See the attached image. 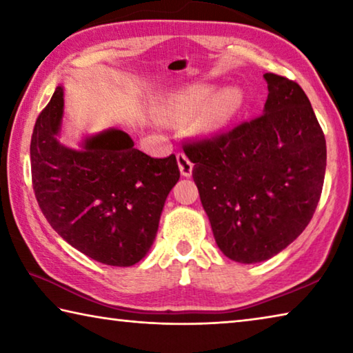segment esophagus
I'll return each instance as SVG.
<instances>
[{"label":"esophagus","instance_id":"esophagus-1","mask_svg":"<svg viewBox=\"0 0 353 353\" xmlns=\"http://www.w3.org/2000/svg\"><path fill=\"white\" fill-rule=\"evenodd\" d=\"M176 159H177L179 170H181V174H182L183 177H190L191 174H193V163L190 162V159L187 157V154L177 152Z\"/></svg>","mask_w":353,"mask_h":353}]
</instances>
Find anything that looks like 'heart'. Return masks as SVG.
I'll return each mask as SVG.
<instances>
[{
  "mask_svg": "<svg viewBox=\"0 0 353 353\" xmlns=\"http://www.w3.org/2000/svg\"><path fill=\"white\" fill-rule=\"evenodd\" d=\"M213 85H196L187 88L172 98L166 115L171 119L191 118L199 113L194 119V130L199 135L210 137L221 132L229 126L238 112L244 105V92L240 87L229 85L218 90Z\"/></svg>",
  "mask_w": 353,
  "mask_h": 353,
  "instance_id": "b5f03b06",
  "label": "heart"
}]
</instances>
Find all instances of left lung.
Instances as JSON below:
<instances>
[{
    "label": "left lung",
    "mask_w": 353,
    "mask_h": 353,
    "mask_svg": "<svg viewBox=\"0 0 353 353\" xmlns=\"http://www.w3.org/2000/svg\"><path fill=\"white\" fill-rule=\"evenodd\" d=\"M263 115L187 143L214 241L238 263L277 255L305 230L324 185L325 137L305 92L266 73Z\"/></svg>",
    "instance_id": "left-lung-1"
}]
</instances>
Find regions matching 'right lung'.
<instances>
[{
    "instance_id": "add662e5",
    "label": "right lung",
    "mask_w": 353,
    "mask_h": 353,
    "mask_svg": "<svg viewBox=\"0 0 353 353\" xmlns=\"http://www.w3.org/2000/svg\"><path fill=\"white\" fill-rule=\"evenodd\" d=\"M62 118L59 85L31 139L41 213L79 252L104 265L132 266L151 249L165 201L181 177L176 155L149 157L119 129L85 137L81 149H71L59 141Z\"/></svg>"
}]
</instances>
